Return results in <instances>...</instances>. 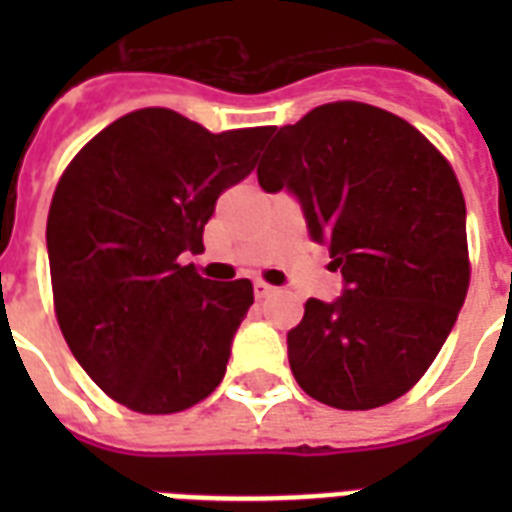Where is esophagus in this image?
<instances>
[{"instance_id": "esophagus-1", "label": "esophagus", "mask_w": 512, "mask_h": 512, "mask_svg": "<svg viewBox=\"0 0 512 512\" xmlns=\"http://www.w3.org/2000/svg\"><path fill=\"white\" fill-rule=\"evenodd\" d=\"M273 292H276V287H271L268 281H263V279L255 281V297H257V300H263V297L273 295Z\"/></svg>"}]
</instances>
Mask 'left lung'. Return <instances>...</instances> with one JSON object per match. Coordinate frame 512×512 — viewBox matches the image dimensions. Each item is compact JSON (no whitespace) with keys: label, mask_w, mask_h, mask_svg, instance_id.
<instances>
[{"label":"left lung","mask_w":512,"mask_h":512,"mask_svg":"<svg viewBox=\"0 0 512 512\" xmlns=\"http://www.w3.org/2000/svg\"><path fill=\"white\" fill-rule=\"evenodd\" d=\"M257 180L295 193L345 279L335 303L311 297L289 329L297 385L345 412L404 396L468 295L465 196L452 164L401 116L337 100L281 127Z\"/></svg>","instance_id":"1"}]
</instances>
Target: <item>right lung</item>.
Returning <instances> with one entry per match:
<instances>
[{
    "instance_id": "1",
    "label": "right lung",
    "mask_w": 512,
    "mask_h": 512,
    "mask_svg": "<svg viewBox=\"0 0 512 512\" xmlns=\"http://www.w3.org/2000/svg\"><path fill=\"white\" fill-rule=\"evenodd\" d=\"M271 127L209 132L140 108L71 159L47 215L60 332L103 393L140 414H175L220 385L252 281L201 279L217 196L255 170Z\"/></svg>"
}]
</instances>
